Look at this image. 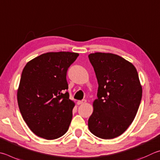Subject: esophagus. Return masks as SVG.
Here are the masks:
<instances>
[{
    "label": "esophagus",
    "instance_id": "esophagus-1",
    "mask_svg": "<svg viewBox=\"0 0 160 160\" xmlns=\"http://www.w3.org/2000/svg\"><path fill=\"white\" fill-rule=\"evenodd\" d=\"M86 102V100H78L77 102V105H83V104H85Z\"/></svg>",
    "mask_w": 160,
    "mask_h": 160
}]
</instances>
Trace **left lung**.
<instances>
[{"label": "left lung", "mask_w": 160, "mask_h": 160, "mask_svg": "<svg viewBox=\"0 0 160 160\" xmlns=\"http://www.w3.org/2000/svg\"><path fill=\"white\" fill-rule=\"evenodd\" d=\"M88 58L98 83L88 128L98 138L112 139L127 129L138 112L142 98L138 74L132 63L112 53H91Z\"/></svg>", "instance_id": "obj_1"}]
</instances>
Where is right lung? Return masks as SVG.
<instances>
[{
  "label": "right lung",
  "instance_id": "obj_1",
  "mask_svg": "<svg viewBox=\"0 0 160 160\" xmlns=\"http://www.w3.org/2000/svg\"><path fill=\"white\" fill-rule=\"evenodd\" d=\"M78 56L71 52L43 53L28 62L18 89L19 111L32 132L54 140L69 129L75 103L69 99L67 72Z\"/></svg>",
  "mask_w": 160,
  "mask_h": 160
}]
</instances>
